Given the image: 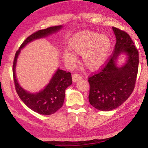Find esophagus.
Masks as SVG:
<instances>
[{"mask_svg": "<svg viewBox=\"0 0 148 148\" xmlns=\"http://www.w3.org/2000/svg\"><path fill=\"white\" fill-rule=\"evenodd\" d=\"M72 81H73L74 82H76L78 81V80L82 79V77L80 76V75L77 74H72Z\"/></svg>", "mask_w": 148, "mask_h": 148, "instance_id": "34e87169", "label": "esophagus"}]
</instances>
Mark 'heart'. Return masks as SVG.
Returning <instances> with one entry per match:
<instances>
[{"label": "heart", "instance_id": "heart-1", "mask_svg": "<svg viewBox=\"0 0 148 148\" xmlns=\"http://www.w3.org/2000/svg\"><path fill=\"white\" fill-rule=\"evenodd\" d=\"M69 49L65 51L63 57L69 62H74V54L82 56L83 64L91 71L99 69L107 59L110 49V40L107 35L85 30L75 34L69 40Z\"/></svg>", "mask_w": 148, "mask_h": 148}]
</instances>
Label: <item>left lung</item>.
<instances>
[{"label":"left lung","instance_id":"1","mask_svg":"<svg viewBox=\"0 0 148 148\" xmlns=\"http://www.w3.org/2000/svg\"><path fill=\"white\" fill-rule=\"evenodd\" d=\"M116 37L114 51L103 66L88 77L89 101L95 108L110 111L116 108L131 96L138 71V51L126 32L112 27ZM121 53L128 56L124 66H116L115 60Z\"/></svg>","mask_w":148,"mask_h":148}]
</instances>
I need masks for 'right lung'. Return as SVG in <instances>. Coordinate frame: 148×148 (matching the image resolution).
Listing matches in <instances>:
<instances>
[{
	"mask_svg": "<svg viewBox=\"0 0 148 148\" xmlns=\"http://www.w3.org/2000/svg\"><path fill=\"white\" fill-rule=\"evenodd\" d=\"M61 27V25L48 27L45 29L39 30L30 35L20 46L14 59L12 71L15 88L17 95L30 109L42 115L53 114L62 106L65 96V89L72 83L71 72L58 69L43 91L36 94H31L22 89L17 82L15 71L17 59L21 49L26 44L35 39L42 38L53 32H56Z\"/></svg>",
	"mask_w": 148,
	"mask_h": 148,
	"instance_id": "obj_1",
	"label": "right lung"
}]
</instances>
